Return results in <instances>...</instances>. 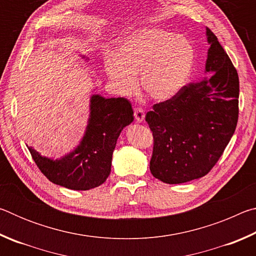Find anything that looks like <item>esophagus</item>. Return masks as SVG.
<instances>
[{"label": "esophagus", "instance_id": "1", "mask_svg": "<svg viewBox=\"0 0 256 256\" xmlns=\"http://www.w3.org/2000/svg\"><path fill=\"white\" fill-rule=\"evenodd\" d=\"M144 116H146L144 115V110H142V108H140V107L134 108V118L136 120V122H138V123L144 122Z\"/></svg>", "mask_w": 256, "mask_h": 256}]
</instances>
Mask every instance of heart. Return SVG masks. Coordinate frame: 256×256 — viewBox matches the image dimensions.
Wrapping results in <instances>:
<instances>
[{
    "label": "heart",
    "mask_w": 256,
    "mask_h": 256,
    "mask_svg": "<svg viewBox=\"0 0 256 256\" xmlns=\"http://www.w3.org/2000/svg\"><path fill=\"white\" fill-rule=\"evenodd\" d=\"M196 50L188 37L160 28H144L118 42L115 56L107 58L105 70L120 92L130 96L140 86L146 96L164 102L188 84Z\"/></svg>",
    "instance_id": "heart-1"
}]
</instances>
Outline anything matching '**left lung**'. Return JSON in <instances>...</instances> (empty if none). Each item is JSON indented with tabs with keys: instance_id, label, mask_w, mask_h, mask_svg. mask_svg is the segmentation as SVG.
<instances>
[{
	"instance_id": "obj_1",
	"label": "left lung",
	"mask_w": 256,
	"mask_h": 256,
	"mask_svg": "<svg viewBox=\"0 0 256 256\" xmlns=\"http://www.w3.org/2000/svg\"><path fill=\"white\" fill-rule=\"evenodd\" d=\"M206 37L210 48L206 72L211 76L188 84L174 98L156 104L146 115L154 136L151 174L167 184L206 176L236 130L237 71L209 28Z\"/></svg>"
}]
</instances>
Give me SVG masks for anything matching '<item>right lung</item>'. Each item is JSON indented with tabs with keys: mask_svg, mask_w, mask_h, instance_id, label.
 Returning <instances> with one entry per match:
<instances>
[{
	"mask_svg": "<svg viewBox=\"0 0 256 256\" xmlns=\"http://www.w3.org/2000/svg\"><path fill=\"white\" fill-rule=\"evenodd\" d=\"M133 110L126 98L90 99V116L80 144L63 158L53 160L28 148L34 162L52 183L86 190L102 185L110 172L112 156L122 130L133 122Z\"/></svg>",
	"mask_w": 256,
	"mask_h": 256,
	"instance_id": "add662e5",
	"label": "right lung"
}]
</instances>
